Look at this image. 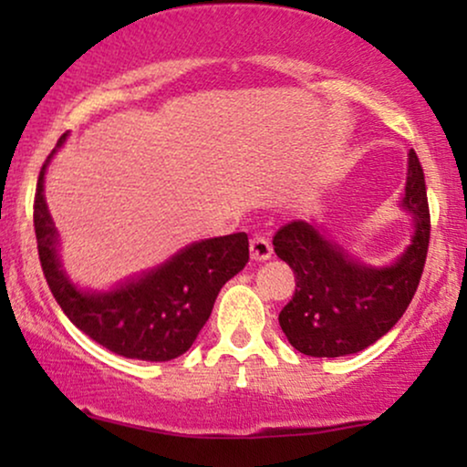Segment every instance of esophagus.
Masks as SVG:
<instances>
[{"label": "esophagus", "instance_id": "esophagus-1", "mask_svg": "<svg viewBox=\"0 0 467 467\" xmlns=\"http://www.w3.org/2000/svg\"><path fill=\"white\" fill-rule=\"evenodd\" d=\"M272 257V244L264 235H253L251 238V259L267 261Z\"/></svg>", "mask_w": 467, "mask_h": 467}]
</instances>
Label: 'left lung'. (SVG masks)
Here are the masks:
<instances>
[{
  "label": "left lung",
  "mask_w": 467,
  "mask_h": 467,
  "mask_svg": "<svg viewBox=\"0 0 467 467\" xmlns=\"http://www.w3.org/2000/svg\"><path fill=\"white\" fill-rule=\"evenodd\" d=\"M404 208L412 213V242L387 267L350 259L306 221L278 229L274 251L289 264L297 286L278 315L293 348L310 357L353 355L400 321L420 283L431 232L425 174L414 150L408 152Z\"/></svg>",
  "instance_id": "8db88e82"
}]
</instances>
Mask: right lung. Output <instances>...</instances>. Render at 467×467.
<instances>
[{"instance_id": "add662e5", "label": "right lung", "mask_w": 467, "mask_h": 467, "mask_svg": "<svg viewBox=\"0 0 467 467\" xmlns=\"http://www.w3.org/2000/svg\"><path fill=\"white\" fill-rule=\"evenodd\" d=\"M63 142L66 136L57 149ZM48 161L37 176L34 227L44 278L66 317L82 334L127 359L170 361L187 353L206 325L221 286L248 264V235L240 232L195 242L157 270L114 291H80L69 283L57 257L59 240L44 200Z\"/></svg>"}]
</instances>
